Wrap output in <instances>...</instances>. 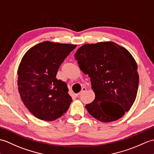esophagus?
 Listing matches in <instances>:
<instances>
[{"label": "esophagus", "mask_w": 154, "mask_h": 154, "mask_svg": "<svg viewBox=\"0 0 154 154\" xmlns=\"http://www.w3.org/2000/svg\"><path fill=\"white\" fill-rule=\"evenodd\" d=\"M86 91V88H85V87H84V88H82V90H81V91L80 92V93H78V94H76V95L77 97H79L80 95H81L84 92H85Z\"/></svg>", "instance_id": "1"}]
</instances>
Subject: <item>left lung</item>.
I'll return each mask as SVG.
<instances>
[{"mask_svg": "<svg viewBox=\"0 0 154 154\" xmlns=\"http://www.w3.org/2000/svg\"><path fill=\"white\" fill-rule=\"evenodd\" d=\"M80 70L90 78L95 97L86 105L97 120L109 122L121 118L137 95L138 66L129 51L112 42L85 44L74 54Z\"/></svg>", "mask_w": 154, "mask_h": 154, "instance_id": "8db88e82", "label": "left lung"}]
</instances>
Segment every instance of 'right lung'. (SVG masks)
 Here are the masks:
<instances>
[{
    "label": "right lung",
    "instance_id": "right-lung-1",
    "mask_svg": "<svg viewBox=\"0 0 154 154\" xmlns=\"http://www.w3.org/2000/svg\"><path fill=\"white\" fill-rule=\"evenodd\" d=\"M76 45L43 42L23 55L18 70V91L35 117L53 121L65 113L71 103L66 84L57 80L60 64Z\"/></svg>",
    "mask_w": 154,
    "mask_h": 154
}]
</instances>
